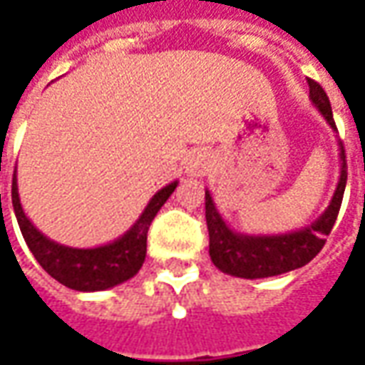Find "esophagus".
<instances>
[{
    "label": "esophagus",
    "mask_w": 365,
    "mask_h": 365,
    "mask_svg": "<svg viewBox=\"0 0 365 365\" xmlns=\"http://www.w3.org/2000/svg\"><path fill=\"white\" fill-rule=\"evenodd\" d=\"M209 168H211V158L205 152H191L190 156L183 160V170L191 178L205 175L209 172Z\"/></svg>",
    "instance_id": "1"
}]
</instances>
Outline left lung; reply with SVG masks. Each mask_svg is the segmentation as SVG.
Segmentation results:
<instances>
[{
  "instance_id": "8db88e82",
  "label": "left lung",
  "mask_w": 365,
  "mask_h": 365,
  "mask_svg": "<svg viewBox=\"0 0 365 365\" xmlns=\"http://www.w3.org/2000/svg\"><path fill=\"white\" fill-rule=\"evenodd\" d=\"M309 83V97L313 101L314 109L321 113L332 130H336L332 109L324 90L313 80ZM338 156H340V175H338L336 190L332 193L329 207L314 219L311 225L303 229L282 232V235H248L230 229L225 217L219 213L215 205L211 191L205 190V219L209 229V256L222 274L245 277V279H262L272 275L287 274L291 269L303 268L313 260L324 246V237L336 222L342 195H344L346 168L344 146L338 140Z\"/></svg>"
}]
</instances>
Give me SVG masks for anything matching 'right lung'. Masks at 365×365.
<instances>
[{
    "mask_svg": "<svg viewBox=\"0 0 365 365\" xmlns=\"http://www.w3.org/2000/svg\"><path fill=\"white\" fill-rule=\"evenodd\" d=\"M178 180L158 190L133 227L111 242L93 248H74L52 240L31 222L19 199L17 170L13 174V211L19 222L23 238L36 262L56 282L76 291H105L125 283L138 274L146 258V235L162 205L178 187Z\"/></svg>",
    "mask_w": 365,
    "mask_h": 365,
    "instance_id": "add662e5",
    "label": "right lung"
}]
</instances>
